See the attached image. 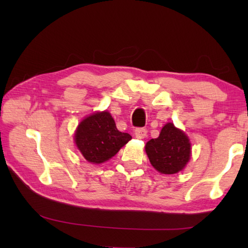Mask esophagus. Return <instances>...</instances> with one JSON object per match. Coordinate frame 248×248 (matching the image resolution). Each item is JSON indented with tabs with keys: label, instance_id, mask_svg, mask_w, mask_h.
<instances>
[{
	"label": "esophagus",
	"instance_id": "esophagus-1",
	"mask_svg": "<svg viewBox=\"0 0 248 248\" xmlns=\"http://www.w3.org/2000/svg\"><path fill=\"white\" fill-rule=\"evenodd\" d=\"M146 132L148 131H146L145 128H137L134 130V136H136L138 139H144L146 137Z\"/></svg>",
	"mask_w": 248,
	"mask_h": 248
}]
</instances>
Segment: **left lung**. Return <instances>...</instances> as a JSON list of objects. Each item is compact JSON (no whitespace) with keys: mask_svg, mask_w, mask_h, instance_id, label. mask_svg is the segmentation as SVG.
Listing matches in <instances>:
<instances>
[{"mask_svg":"<svg viewBox=\"0 0 248 248\" xmlns=\"http://www.w3.org/2000/svg\"><path fill=\"white\" fill-rule=\"evenodd\" d=\"M151 164L162 174H175L182 170L190 158V143L186 134L166 124L158 138L145 145Z\"/></svg>","mask_w":248,"mask_h":248,"instance_id":"left-lung-1","label":"left lung"}]
</instances>
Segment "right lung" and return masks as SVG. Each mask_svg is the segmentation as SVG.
<instances>
[{
  "label": "right lung",
  "mask_w": 248,
  "mask_h": 248,
  "mask_svg": "<svg viewBox=\"0 0 248 248\" xmlns=\"http://www.w3.org/2000/svg\"><path fill=\"white\" fill-rule=\"evenodd\" d=\"M130 140L131 136L120 132L107 111L87 117L75 132V143L83 156L96 164L111 158Z\"/></svg>",
  "instance_id": "right-lung-1"
}]
</instances>
